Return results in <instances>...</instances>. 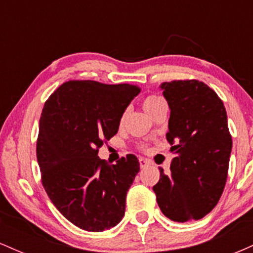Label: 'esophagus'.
Segmentation results:
<instances>
[{
    "instance_id": "obj_1",
    "label": "esophagus",
    "mask_w": 253,
    "mask_h": 253,
    "mask_svg": "<svg viewBox=\"0 0 253 253\" xmlns=\"http://www.w3.org/2000/svg\"><path fill=\"white\" fill-rule=\"evenodd\" d=\"M139 164H140V168L143 169V168H146L150 164V161H147L145 158H139Z\"/></svg>"
}]
</instances>
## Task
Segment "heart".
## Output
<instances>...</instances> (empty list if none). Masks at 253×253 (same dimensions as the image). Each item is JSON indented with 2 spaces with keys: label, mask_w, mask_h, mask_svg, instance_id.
<instances>
[{
  "label": "heart",
  "mask_w": 253,
  "mask_h": 253,
  "mask_svg": "<svg viewBox=\"0 0 253 253\" xmlns=\"http://www.w3.org/2000/svg\"><path fill=\"white\" fill-rule=\"evenodd\" d=\"M164 100L162 97L157 96V95H149V96H146L143 100V107L144 109L146 110L147 113L151 115L152 114L155 110L158 108V107H161L162 104H164ZM125 119H126V112H124L123 114H121L120 117V120H119V123L120 125H123L125 123ZM139 149L140 150H146V146L145 145H139Z\"/></svg>",
  "instance_id": "obj_1"
}]
</instances>
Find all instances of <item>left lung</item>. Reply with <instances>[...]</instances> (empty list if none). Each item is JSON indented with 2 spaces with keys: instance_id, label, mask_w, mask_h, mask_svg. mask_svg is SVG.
Listing matches in <instances>:
<instances>
[{
  "instance_id": "1",
  "label": "left lung",
  "mask_w": 253,
  "mask_h": 253,
  "mask_svg": "<svg viewBox=\"0 0 253 253\" xmlns=\"http://www.w3.org/2000/svg\"><path fill=\"white\" fill-rule=\"evenodd\" d=\"M170 107L167 140L171 176L159 168L153 185L162 213L176 222L199 220L219 202L228 175L232 136L221 98L197 80L162 83Z\"/></svg>"
}]
</instances>
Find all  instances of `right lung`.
Wrapping results in <instances>:
<instances>
[{
  "instance_id": "1",
  "label": "right lung",
  "mask_w": 253,
  "mask_h": 253,
  "mask_svg": "<svg viewBox=\"0 0 253 253\" xmlns=\"http://www.w3.org/2000/svg\"><path fill=\"white\" fill-rule=\"evenodd\" d=\"M139 92L134 84L69 81L45 102L37 140L42 187L77 227L102 232L124 217L140 164L130 153L113 165L97 153L117 134L121 114Z\"/></svg>"
}]
</instances>
